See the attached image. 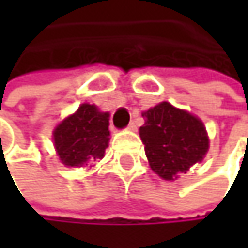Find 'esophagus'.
I'll return each mask as SVG.
<instances>
[{"label":"esophagus","mask_w":248,"mask_h":248,"mask_svg":"<svg viewBox=\"0 0 248 248\" xmlns=\"http://www.w3.org/2000/svg\"><path fill=\"white\" fill-rule=\"evenodd\" d=\"M127 129H129V130H136V124H135V121H132L130 124H127Z\"/></svg>","instance_id":"esophagus-1"}]
</instances>
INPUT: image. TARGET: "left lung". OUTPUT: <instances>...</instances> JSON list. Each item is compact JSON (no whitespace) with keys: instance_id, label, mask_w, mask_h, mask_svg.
Wrapping results in <instances>:
<instances>
[{"instance_id":"obj_1","label":"left lung","mask_w":248,"mask_h":248,"mask_svg":"<svg viewBox=\"0 0 248 248\" xmlns=\"http://www.w3.org/2000/svg\"><path fill=\"white\" fill-rule=\"evenodd\" d=\"M145 124L139 135L154 172L164 179H176L181 172L201 162L208 151L202 122L185 110L162 102L142 113Z\"/></svg>"}]
</instances>
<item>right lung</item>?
Wrapping results in <instances>:
<instances>
[{
	"instance_id": "add662e5",
	"label": "right lung",
	"mask_w": 248,
	"mask_h": 248,
	"mask_svg": "<svg viewBox=\"0 0 248 248\" xmlns=\"http://www.w3.org/2000/svg\"><path fill=\"white\" fill-rule=\"evenodd\" d=\"M54 145L62 162L81 167L102 159L109 143V113L93 105H81L75 115L54 129Z\"/></svg>"
}]
</instances>
